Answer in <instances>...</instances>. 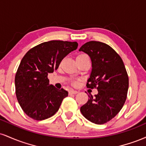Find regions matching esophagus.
<instances>
[{
    "instance_id": "34e87169",
    "label": "esophagus",
    "mask_w": 146,
    "mask_h": 146,
    "mask_svg": "<svg viewBox=\"0 0 146 146\" xmlns=\"http://www.w3.org/2000/svg\"><path fill=\"white\" fill-rule=\"evenodd\" d=\"M78 92L77 90H69V94H77Z\"/></svg>"
}]
</instances>
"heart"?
Here are the masks:
<instances>
[{
    "label": "heart",
    "instance_id": "obj_1",
    "mask_svg": "<svg viewBox=\"0 0 146 146\" xmlns=\"http://www.w3.org/2000/svg\"><path fill=\"white\" fill-rule=\"evenodd\" d=\"M87 56H86V55H84V54H81V55H79V56L77 57V58H76V60H78V59H81V58H84V57H86ZM73 84L74 85H77L78 84V82H73Z\"/></svg>",
    "mask_w": 146,
    "mask_h": 146
}]
</instances>
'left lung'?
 I'll return each mask as SVG.
<instances>
[{
    "label": "left lung",
    "instance_id": "8db88e82",
    "mask_svg": "<svg viewBox=\"0 0 146 146\" xmlns=\"http://www.w3.org/2000/svg\"><path fill=\"white\" fill-rule=\"evenodd\" d=\"M89 56L92 70L86 86L98 93L88 95L80 111L88 121L104 124L114 118L124 104L128 90V76L121 57L109 45L90 41L79 49Z\"/></svg>",
    "mask_w": 146,
    "mask_h": 146
}]
</instances>
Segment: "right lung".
<instances>
[{
	"mask_svg": "<svg viewBox=\"0 0 146 146\" xmlns=\"http://www.w3.org/2000/svg\"><path fill=\"white\" fill-rule=\"evenodd\" d=\"M77 42L51 40L37 45L22 59L15 77L16 98L27 115L44 120L59 110L68 92L49 85L48 73L58 69L62 59L78 48Z\"/></svg>",
	"mask_w": 146,
	"mask_h": 146,
	"instance_id": "add662e5",
	"label": "right lung"
}]
</instances>
